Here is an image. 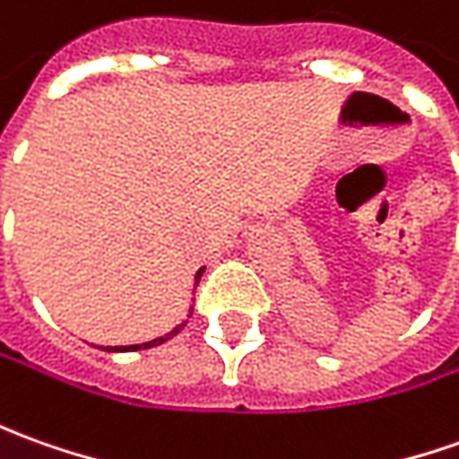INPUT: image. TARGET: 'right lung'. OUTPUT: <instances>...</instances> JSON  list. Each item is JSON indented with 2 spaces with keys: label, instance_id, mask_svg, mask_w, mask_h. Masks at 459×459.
Masks as SVG:
<instances>
[{
  "label": "right lung",
  "instance_id": "obj_1",
  "mask_svg": "<svg viewBox=\"0 0 459 459\" xmlns=\"http://www.w3.org/2000/svg\"><path fill=\"white\" fill-rule=\"evenodd\" d=\"M204 271H205V266H204V269H198V273H195V286H198V281H201ZM190 314H193V307H190ZM190 314H188V316H190ZM186 324H188V321H180V324H178L173 332H168V334H165V336H158V339H152V342H145V344H133V347H100V349H105V351H138V349L158 347V344H163V342H168L170 336H176L178 332H180V329L186 326Z\"/></svg>",
  "mask_w": 459,
  "mask_h": 459
}]
</instances>
